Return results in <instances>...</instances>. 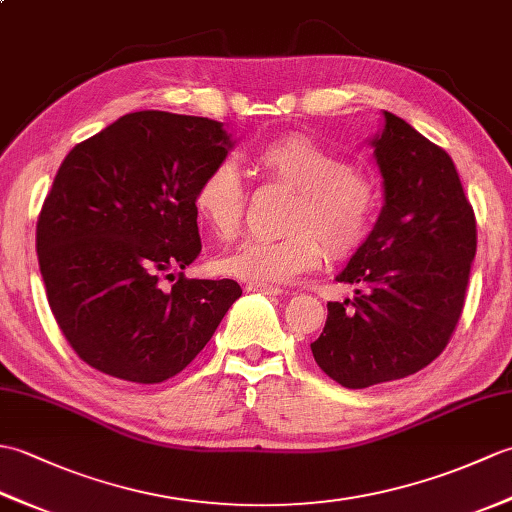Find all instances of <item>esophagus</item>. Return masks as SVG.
Wrapping results in <instances>:
<instances>
[{
	"label": "esophagus",
	"instance_id": "1",
	"mask_svg": "<svg viewBox=\"0 0 512 512\" xmlns=\"http://www.w3.org/2000/svg\"><path fill=\"white\" fill-rule=\"evenodd\" d=\"M246 290L262 292V295H281V292H284V288L273 286V284H262V281H250V284L246 286Z\"/></svg>",
	"mask_w": 512,
	"mask_h": 512
}]
</instances>
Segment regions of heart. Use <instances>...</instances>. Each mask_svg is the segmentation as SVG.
I'll list each match as a JSON object with an SVG mask.
<instances>
[{
  "label": "heart",
  "instance_id": "heart-1",
  "mask_svg": "<svg viewBox=\"0 0 512 512\" xmlns=\"http://www.w3.org/2000/svg\"><path fill=\"white\" fill-rule=\"evenodd\" d=\"M255 165L268 180L295 189L284 237H257L217 259L220 273L281 284L308 270L325 257H347L372 235L380 189L372 173L350 165L306 134H284L255 151ZM246 187L233 162L220 160L204 171L193 193V206L211 231L231 239L246 215Z\"/></svg>",
  "mask_w": 512,
  "mask_h": 512
}]
</instances>
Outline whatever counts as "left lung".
Instances as JSON below:
<instances>
[{
  "instance_id": "1",
  "label": "left lung",
  "mask_w": 512,
  "mask_h": 512,
  "mask_svg": "<svg viewBox=\"0 0 512 512\" xmlns=\"http://www.w3.org/2000/svg\"><path fill=\"white\" fill-rule=\"evenodd\" d=\"M385 206L336 281L354 299L330 301L312 347L347 389L420 372L449 345L464 308L477 224L451 156L396 114L374 140Z\"/></svg>"
}]
</instances>
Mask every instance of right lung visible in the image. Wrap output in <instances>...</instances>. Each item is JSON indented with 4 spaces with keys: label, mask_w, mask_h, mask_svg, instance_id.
<instances>
[{
    "label": "right lung",
    "mask_w": 512,
    "mask_h": 512,
    "mask_svg": "<svg viewBox=\"0 0 512 512\" xmlns=\"http://www.w3.org/2000/svg\"><path fill=\"white\" fill-rule=\"evenodd\" d=\"M231 147L211 118L145 110L65 156L37 220V255L50 310L81 361L129 383H162L242 297L233 279L182 273L202 250L195 187Z\"/></svg>",
    "instance_id": "right-lung-1"
}]
</instances>
